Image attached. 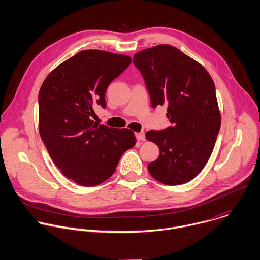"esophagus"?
Wrapping results in <instances>:
<instances>
[{
    "label": "esophagus",
    "instance_id": "1",
    "mask_svg": "<svg viewBox=\"0 0 260 260\" xmlns=\"http://www.w3.org/2000/svg\"><path fill=\"white\" fill-rule=\"evenodd\" d=\"M136 138L138 141H145V133L141 132V133H137L136 134Z\"/></svg>",
    "mask_w": 260,
    "mask_h": 260
}]
</instances>
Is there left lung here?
<instances>
[{"label":"left lung","mask_w":260,"mask_h":260,"mask_svg":"<svg viewBox=\"0 0 260 260\" xmlns=\"http://www.w3.org/2000/svg\"><path fill=\"white\" fill-rule=\"evenodd\" d=\"M148 89L151 105H166L172 126L149 131L146 139L159 147V157L148 164L158 182L182 185L206 165L220 128L215 85L197 61L169 45H158L134 56Z\"/></svg>","instance_id":"obj_1"}]
</instances>
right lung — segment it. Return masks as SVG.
I'll return each instance as SVG.
<instances>
[{
  "label": "right lung",
  "mask_w": 260,
  "mask_h": 260,
  "mask_svg": "<svg viewBox=\"0 0 260 260\" xmlns=\"http://www.w3.org/2000/svg\"><path fill=\"white\" fill-rule=\"evenodd\" d=\"M127 55L83 50L58 65L39 93V131L56 166L80 186L109 179L135 134L92 120L94 106H106L110 82L131 64Z\"/></svg>",
  "instance_id": "right-lung-1"
}]
</instances>
